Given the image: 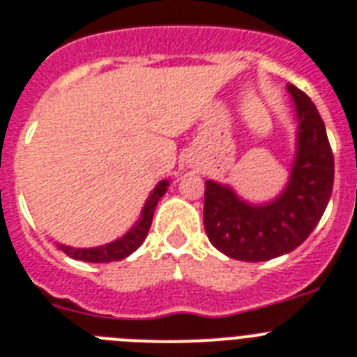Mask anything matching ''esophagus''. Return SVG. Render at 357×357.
Listing matches in <instances>:
<instances>
[{
    "label": "esophagus",
    "mask_w": 357,
    "mask_h": 357,
    "mask_svg": "<svg viewBox=\"0 0 357 357\" xmlns=\"http://www.w3.org/2000/svg\"><path fill=\"white\" fill-rule=\"evenodd\" d=\"M188 167H194V161H190V159H188Z\"/></svg>",
    "instance_id": "esophagus-1"
}]
</instances>
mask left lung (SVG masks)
Wrapping results in <instances>:
<instances>
[{"mask_svg": "<svg viewBox=\"0 0 357 357\" xmlns=\"http://www.w3.org/2000/svg\"><path fill=\"white\" fill-rule=\"evenodd\" d=\"M295 106L297 152L282 192L248 204L229 185L205 181L204 224L214 248L234 260L262 262L299 248L319 224L334 187V153L312 98L288 84Z\"/></svg>", "mask_w": 357, "mask_h": 357, "instance_id": "8db88e82", "label": "left lung"}]
</instances>
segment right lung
Instances as JSON below:
<instances>
[{
  "mask_svg": "<svg viewBox=\"0 0 357 357\" xmlns=\"http://www.w3.org/2000/svg\"><path fill=\"white\" fill-rule=\"evenodd\" d=\"M169 188V179H163L155 185V188L150 194V198L146 199L143 211H141V216L135 222L128 233L121 236V238L113 240L106 245H98V248H89V249H80V248H69V245L58 244V248L62 249L63 253L71 257L75 260H84V262H115V260L126 259L128 255H132L139 245L143 244L146 234H149V229L152 225L153 211L158 207V202L163 198V194L167 192Z\"/></svg>",
  "mask_w": 357,
  "mask_h": 357,
  "instance_id": "obj_1",
  "label": "right lung"
}]
</instances>
